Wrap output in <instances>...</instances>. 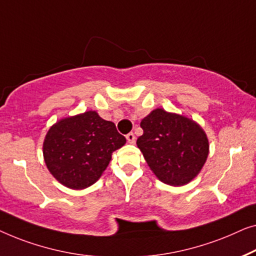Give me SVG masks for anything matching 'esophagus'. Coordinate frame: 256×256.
Masks as SVG:
<instances>
[{
    "label": "esophagus",
    "instance_id": "1",
    "mask_svg": "<svg viewBox=\"0 0 256 256\" xmlns=\"http://www.w3.org/2000/svg\"><path fill=\"white\" fill-rule=\"evenodd\" d=\"M126 140H128V144H134V142H136L134 134H133L132 132L131 133H128V134H126Z\"/></svg>",
    "mask_w": 256,
    "mask_h": 256
}]
</instances>
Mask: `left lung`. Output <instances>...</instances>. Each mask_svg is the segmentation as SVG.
I'll return each mask as SVG.
<instances>
[{
  "label": "left lung",
  "mask_w": 256,
  "mask_h": 256,
  "mask_svg": "<svg viewBox=\"0 0 256 256\" xmlns=\"http://www.w3.org/2000/svg\"><path fill=\"white\" fill-rule=\"evenodd\" d=\"M140 126L144 133L136 145L160 181L180 186L200 172L208 154V142L195 122L156 109L144 118Z\"/></svg>",
  "instance_id": "obj_1"
}]
</instances>
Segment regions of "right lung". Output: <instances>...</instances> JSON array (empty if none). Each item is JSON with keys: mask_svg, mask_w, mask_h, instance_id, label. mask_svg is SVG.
<instances>
[{"mask_svg": "<svg viewBox=\"0 0 256 256\" xmlns=\"http://www.w3.org/2000/svg\"><path fill=\"white\" fill-rule=\"evenodd\" d=\"M125 142L112 122L87 111L53 125L42 148L48 170L61 184L84 189L100 178L111 154Z\"/></svg>", "mask_w": 256, "mask_h": 256, "instance_id": "obj_1", "label": "right lung"}]
</instances>
